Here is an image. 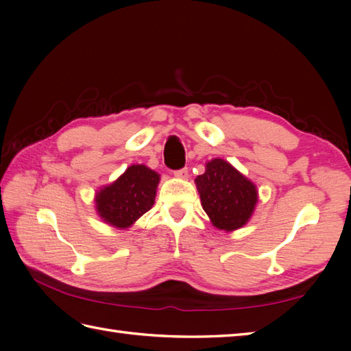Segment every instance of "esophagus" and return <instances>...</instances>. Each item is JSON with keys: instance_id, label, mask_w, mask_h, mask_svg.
<instances>
[{"instance_id": "obj_1", "label": "esophagus", "mask_w": 351, "mask_h": 351, "mask_svg": "<svg viewBox=\"0 0 351 351\" xmlns=\"http://www.w3.org/2000/svg\"><path fill=\"white\" fill-rule=\"evenodd\" d=\"M173 175H175L176 178H180V180H187V178H189V169L185 167V169H180V170H176Z\"/></svg>"}]
</instances>
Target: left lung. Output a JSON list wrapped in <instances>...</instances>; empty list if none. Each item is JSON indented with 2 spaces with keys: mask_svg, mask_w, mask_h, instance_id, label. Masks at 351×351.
<instances>
[{
  "mask_svg": "<svg viewBox=\"0 0 351 351\" xmlns=\"http://www.w3.org/2000/svg\"><path fill=\"white\" fill-rule=\"evenodd\" d=\"M196 187L208 217L221 230L244 226L258 202L253 182L220 158L206 164L205 173L196 178Z\"/></svg>",
  "mask_w": 351,
  "mask_h": 351,
  "instance_id": "8db88e82",
  "label": "left lung"
}]
</instances>
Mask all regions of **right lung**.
<instances>
[{"label": "right lung", "instance_id": "right-lung-1", "mask_svg": "<svg viewBox=\"0 0 351 351\" xmlns=\"http://www.w3.org/2000/svg\"><path fill=\"white\" fill-rule=\"evenodd\" d=\"M160 175L143 164H134L96 195V210L108 225L125 229L151 210Z\"/></svg>", "mask_w": 351, "mask_h": 351}]
</instances>
